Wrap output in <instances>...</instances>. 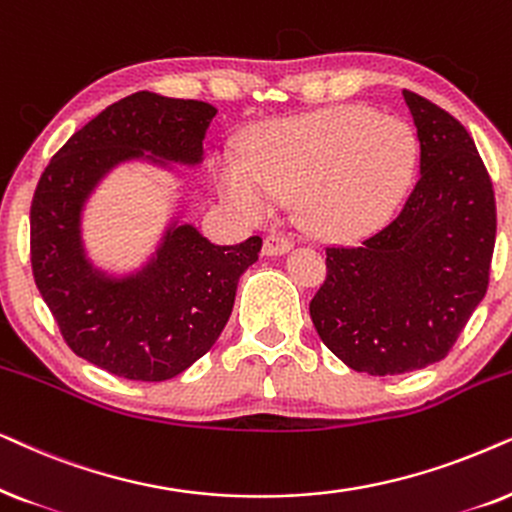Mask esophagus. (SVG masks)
I'll return each instance as SVG.
<instances>
[{
	"label": "esophagus",
	"mask_w": 512,
	"mask_h": 512,
	"mask_svg": "<svg viewBox=\"0 0 512 512\" xmlns=\"http://www.w3.org/2000/svg\"><path fill=\"white\" fill-rule=\"evenodd\" d=\"M292 248V238L285 236V234H269L264 238V248L262 252L264 255H283V252H288Z\"/></svg>",
	"instance_id": "obj_1"
}]
</instances>
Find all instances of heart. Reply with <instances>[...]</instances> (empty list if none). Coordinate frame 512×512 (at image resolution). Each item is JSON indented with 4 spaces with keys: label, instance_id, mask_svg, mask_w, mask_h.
<instances>
[{
    "label": "heart",
    "instance_id": "1",
    "mask_svg": "<svg viewBox=\"0 0 512 512\" xmlns=\"http://www.w3.org/2000/svg\"><path fill=\"white\" fill-rule=\"evenodd\" d=\"M417 161V135L405 121L346 105L269 126L252 142L250 166L234 156L220 161L217 189L250 220L269 217L276 201L299 199L311 229L353 238L395 213Z\"/></svg>",
    "mask_w": 512,
    "mask_h": 512
}]
</instances>
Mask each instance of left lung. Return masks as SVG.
<instances>
[{
	"label": "left lung",
	"mask_w": 512,
	"mask_h": 512,
	"mask_svg": "<svg viewBox=\"0 0 512 512\" xmlns=\"http://www.w3.org/2000/svg\"><path fill=\"white\" fill-rule=\"evenodd\" d=\"M419 140L405 206L360 245H327L309 311L318 337L372 377L438 363L489 285L496 241L492 177L452 114L403 91Z\"/></svg>",
	"instance_id": "obj_1"
}]
</instances>
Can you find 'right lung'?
Instances as JSON below:
<instances>
[{"label":"right lung","instance_id":"add662e5","mask_svg":"<svg viewBox=\"0 0 512 512\" xmlns=\"http://www.w3.org/2000/svg\"><path fill=\"white\" fill-rule=\"evenodd\" d=\"M217 109L140 91L109 105L58 149L30 208L32 276L79 358L133 381H166L217 342L234 306L238 276L257 262L262 238L215 245L192 224L168 231L156 260L112 281L88 267L79 210L114 163L152 152L199 163Z\"/></svg>","mask_w":512,"mask_h":512}]
</instances>
